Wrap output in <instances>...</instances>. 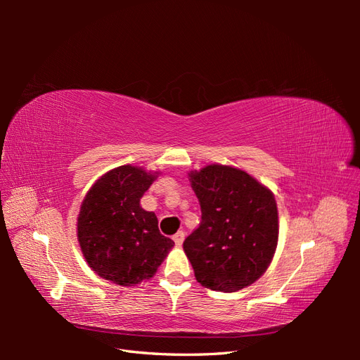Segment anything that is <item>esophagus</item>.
I'll return each instance as SVG.
<instances>
[{"label":"esophagus","mask_w":360,"mask_h":360,"mask_svg":"<svg viewBox=\"0 0 360 360\" xmlns=\"http://www.w3.org/2000/svg\"><path fill=\"white\" fill-rule=\"evenodd\" d=\"M172 240L174 242H176V245H181L183 243V240H184V233L183 231H179V233H176V234H174L172 236Z\"/></svg>","instance_id":"esophagus-1"}]
</instances>
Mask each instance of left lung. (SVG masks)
I'll list each match as a JSON object with an SVG mask.
<instances>
[{
    "label": "left lung",
    "mask_w": 360,
    "mask_h": 360,
    "mask_svg": "<svg viewBox=\"0 0 360 360\" xmlns=\"http://www.w3.org/2000/svg\"><path fill=\"white\" fill-rule=\"evenodd\" d=\"M201 222L183 243L202 287L234 292L264 275L278 246L275 195L246 171L212 163L189 172Z\"/></svg>",
    "instance_id": "8db88e82"
}]
</instances>
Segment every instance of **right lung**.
<instances>
[{"instance_id":"obj_1","label":"right lung","mask_w":360,"mask_h":360,"mask_svg":"<svg viewBox=\"0 0 360 360\" xmlns=\"http://www.w3.org/2000/svg\"><path fill=\"white\" fill-rule=\"evenodd\" d=\"M159 172L122 165L105 172L86 192L78 214V242L96 275L130 287L153 278L174 242L139 201Z\"/></svg>"}]
</instances>
